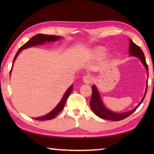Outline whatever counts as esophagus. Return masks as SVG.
I'll return each instance as SVG.
<instances>
[{"mask_svg": "<svg viewBox=\"0 0 154 154\" xmlns=\"http://www.w3.org/2000/svg\"><path fill=\"white\" fill-rule=\"evenodd\" d=\"M83 80L85 83L89 84V83H91V82H92L93 78H92V77L90 75L87 74V75H85V76L83 77Z\"/></svg>", "mask_w": 154, "mask_h": 154, "instance_id": "1", "label": "esophagus"}]
</instances>
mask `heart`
<instances>
[{"instance_id":"1","label":"heart","mask_w":154,"mask_h":154,"mask_svg":"<svg viewBox=\"0 0 154 154\" xmlns=\"http://www.w3.org/2000/svg\"><path fill=\"white\" fill-rule=\"evenodd\" d=\"M105 51V48H104L103 46H98L93 50V54L94 55V56L97 57H100L104 54Z\"/></svg>"}]
</instances>
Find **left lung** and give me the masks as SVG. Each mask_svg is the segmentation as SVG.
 <instances>
[{
	"label": "left lung",
	"mask_w": 154,
	"mask_h": 154,
	"mask_svg": "<svg viewBox=\"0 0 154 154\" xmlns=\"http://www.w3.org/2000/svg\"><path fill=\"white\" fill-rule=\"evenodd\" d=\"M129 42H130V45H129L130 55L138 57L139 60L141 61V62L143 63V65H144V67L146 69L147 75L148 76V65L146 63L145 55L143 54V52L142 51L141 48H140L138 45H137L136 44L134 43L132 40H130ZM147 83H148V81H147ZM147 89H148V84H147L144 96L143 97L142 100L140 101V103L134 108V109L128 111V112L119 113V112H113V111L106 109L105 106L104 105L102 99H101L99 92V91H98L97 87L95 85H93L92 86V91H93L92 96H91V99L90 101L91 109L97 116L101 118V119L109 120H113V121H119L121 120H123L124 119H126V118H127L128 116H129L131 114H132L137 109H138L140 104H141V103L143 102V100L146 97Z\"/></svg>",
	"instance_id": "8db88e82"
}]
</instances>
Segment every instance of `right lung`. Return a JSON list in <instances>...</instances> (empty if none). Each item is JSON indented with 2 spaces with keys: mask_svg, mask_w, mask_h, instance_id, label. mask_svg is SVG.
<instances>
[{
  "mask_svg": "<svg viewBox=\"0 0 154 154\" xmlns=\"http://www.w3.org/2000/svg\"><path fill=\"white\" fill-rule=\"evenodd\" d=\"M61 38V37L57 36V35H45V34H39L34 35V36L30 38V40H29L26 42V43L23 45L22 47L20 48L18 51H17V53H16V54L15 55L14 60H13L12 66H13V64H14V61L16 60V57H18V55L22 51V50H24V49H26V48H30V47H33V46H34V45H36L44 44L45 43V42H55L57 40H59ZM12 69L11 70V72H10V74L11 73ZM73 85H71L69 87V89L66 91V92L65 93L64 95L63 96V97H62V99L60 100V102L58 103L57 105L55 106L50 112H49L48 114H45V115H44V116L34 118V119L37 120H51V119H54V118L62 110H63L68 97L70 95L71 93L72 92V91H73Z\"/></svg>",
  "mask_w": 154,
  "mask_h": 154,
  "instance_id": "1",
  "label": "right lung"
}]
</instances>
